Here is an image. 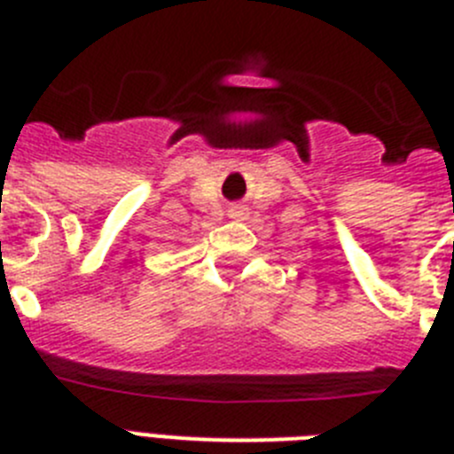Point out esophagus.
<instances>
[{
	"label": "esophagus",
	"mask_w": 454,
	"mask_h": 454,
	"mask_svg": "<svg viewBox=\"0 0 454 454\" xmlns=\"http://www.w3.org/2000/svg\"><path fill=\"white\" fill-rule=\"evenodd\" d=\"M231 215H234V218H243V215H246V208H243V207H231Z\"/></svg>",
	"instance_id": "esophagus-1"
}]
</instances>
